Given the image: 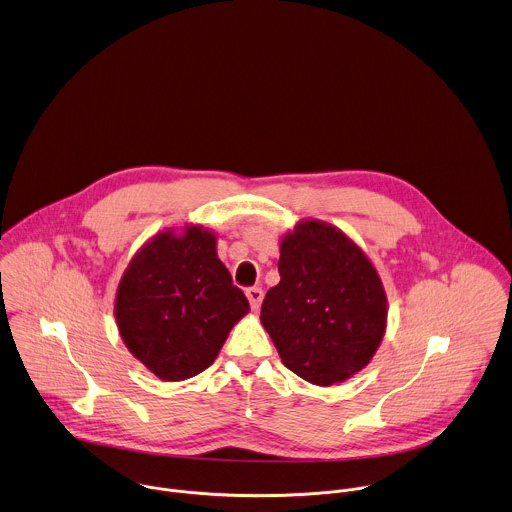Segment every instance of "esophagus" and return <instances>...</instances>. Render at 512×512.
I'll list each match as a JSON object with an SVG mask.
<instances>
[{
	"instance_id": "obj_1",
	"label": "esophagus",
	"mask_w": 512,
	"mask_h": 512,
	"mask_svg": "<svg viewBox=\"0 0 512 512\" xmlns=\"http://www.w3.org/2000/svg\"><path fill=\"white\" fill-rule=\"evenodd\" d=\"M245 295H247V299H249L251 309L257 311L259 305H261V301H263V289H261V287H249V289L245 291Z\"/></svg>"
}]
</instances>
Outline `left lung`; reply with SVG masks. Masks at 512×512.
Masks as SVG:
<instances>
[{
	"label": "left lung",
	"instance_id": "1",
	"mask_svg": "<svg viewBox=\"0 0 512 512\" xmlns=\"http://www.w3.org/2000/svg\"><path fill=\"white\" fill-rule=\"evenodd\" d=\"M279 275L261 323L283 365L323 387L361 371L387 323V297L367 255L339 229L305 221L281 241Z\"/></svg>",
	"mask_w": 512,
	"mask_h": 512
}]
</instances>
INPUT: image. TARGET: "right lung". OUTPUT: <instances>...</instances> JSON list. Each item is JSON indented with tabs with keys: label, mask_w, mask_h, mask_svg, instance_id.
Segmentation results:
<instances>
[{
	"label": "right lung",
	"mask_w": 512,
	"mask_h": 512,
	"mask_svg": "<svg viewBox=\"0 0 512 512\" xmlns=\"http://www.w3.org/2000/svg\"><path fill=\"white\" fill-rule=\"evenodd\" d=\"M249 301L201 227L151 239L117 289L115 319L127 349L159 379L183 381L219 355Z\"/></svg>",
	"instance_id": "1"
}]
</instances>
